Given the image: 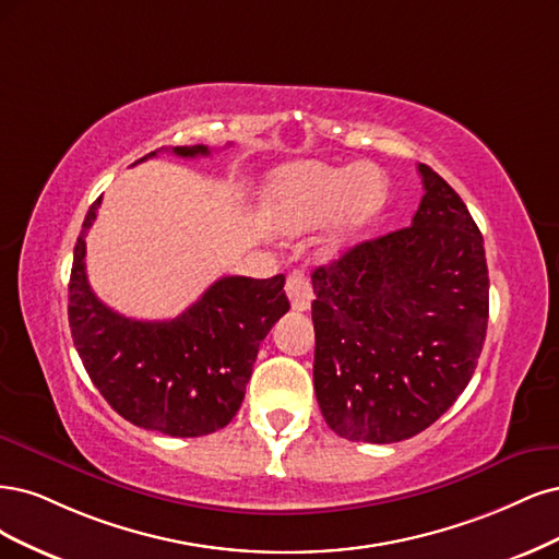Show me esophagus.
<instances>
[{
  "mask_svg": "<svg viewBox=\"0 0 559 559\" xmlns=\"http://www.w3.org/2000/svg\"><path fill=\"white\" fill-rule=\"evenodd\" d=\"M285 295L290 299L295 311H306L313 301V287L309 283V278L304 276V272H293L285 281Z\"/></svg>",
  "mask_w": 559,
  "mask_h": 559,
  "instance_id": "34e87169",
  "label": "esophagus"
}]
</instances>
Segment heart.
<instances>
[{
	"instance_id": "b5f03b06",
	"label": "heart",
	"mask_w": 559,
	"mask_h": 559,
	"mask_svg": "<svg viewBox=\"0 0 559 559\" xmlns=\"http://www.w3.org/2000/svg\"><path fill=\"white\" fill-rule=\"evenodd\" d=\"M388 194L385 174L373 165L332 167L299 162L276 169L262 192L264 225L293 237L330 218L328 241L338 246L381 213Z\"/></svg>"
}]
</instances>
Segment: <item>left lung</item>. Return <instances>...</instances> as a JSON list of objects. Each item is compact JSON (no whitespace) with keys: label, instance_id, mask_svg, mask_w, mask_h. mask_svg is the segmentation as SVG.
Masks as SVG:
<instances>
[{"label":"left lung","instance_id":"8db88e82","mask_svg":"<svg viewBox=\"0 0 559 559\" xmlns=\"http://www.w3.org/2000/svg\"><path fill=\"white\" fill-rule=\"evenodd\" d=\"M408 227L348 248L313 272V385L322 418L348 441L420 435L469 385L490 281L483 234L443 178Z\"/></svg>","mask_w":559,"mask_h":559}]
</instances>
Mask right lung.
Segmentation results:
<instances>
[{
  "instance_id": "right-lung-1",
  "label": "right lung",
  "mask_w": 559,
  "mask_h": 559,
  "mask_svg": "<svg viewBox=\"0 0 559 559\" xmlns=\"http://www.w3.org/2000/svg\"><path fill=\"white\" fill-rule=\"evenodd\" d=\"M99 204L102 197L85 215L69 278V328L90 381L136 427L183 439L223 429L243 402L262 338L290 309L285 276H225L171 320L124 318L97 299L85 276V231Z\"/></svg>"
}]
</instances>
